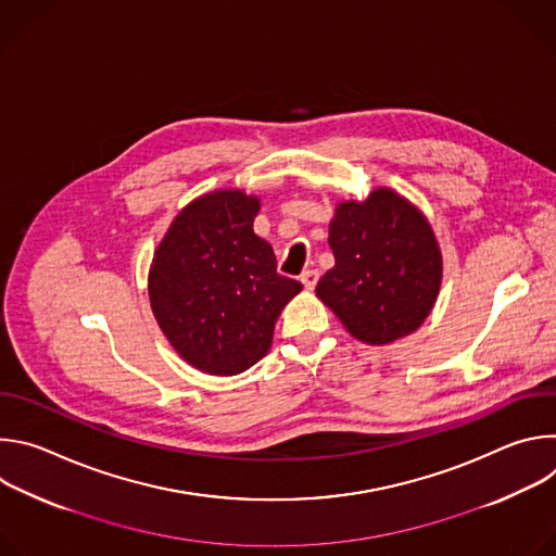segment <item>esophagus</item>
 Wrapping results in <instances>:
<instances>
[{"mask_svg":"<svg viewBox=\"0 0 556 556\" xmlns=\"http://www.w3.org/2000/svg\"><path fill=\"white\" fill-rule=\"evenodd\" d=\"M299 279L305 286V290H312L316 286V281H319V273H316V270H303Z\"/></svg>","mask_w":556,"mask_h":556,"instance_id":"obj_1","label":"esophagus"}]
</instances>
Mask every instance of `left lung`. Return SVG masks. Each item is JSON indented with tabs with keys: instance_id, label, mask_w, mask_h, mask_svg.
I'll list each match as a JSON object with an SVG mask.
<instances>
[{
	"instance_id": "1",
	"label": "left lung",
	"mask_w": 556,
	"mask_h": 556,
	"mask_svg": "<svg viewBox=\"0 0 556 556\" xmlns=\"http://www.w3.org/2000/svg\"><path fill=\"white\" fill-rule=\"evenodd\" d=\"M334 268L316 294L363 343L384 345L416 332L442 279V255L425 215L391 189L343 202L330 224Z\"/></svg>"
}]
</instances>
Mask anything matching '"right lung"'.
<instances>
[{"label": "right lung", "mask_w": 556, "mask_h": 556, "mask_svg": "<svg viewBox=\"0 0 556 556\" xmlns=\"http://www.w3.org/2000/svg\"><path fill=\"white\" fill-rule=\"evenodd\" d=\"M260 200L215 191L169 226L149 273L157 326L178 354L213 376H235L266 356L283 305L301 283L277 273L268 242L253 232Z\"/></svg>", "instance_id": "obj_1"}]
</instances>
